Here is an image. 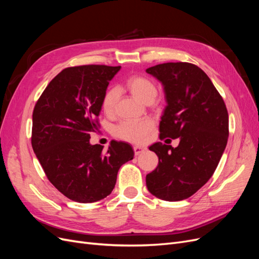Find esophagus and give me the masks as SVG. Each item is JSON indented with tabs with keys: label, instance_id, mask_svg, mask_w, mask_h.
I'll return each instance as SVG.
<instances>
[{
	"label": "esophagus",
	"instance_id": "34e87169",
	"mask_svg": "<svg viewBox=\"0 0 259 259\" xmlns=\"http://www.w3.org/2000/svg\"><path fill=\"white\" fill-rule=\"evenodd\" d=\"M147 150V149L145 147H142V146H135L134 147V153L135 155H139L140 153H143Z\"/></svg>",
	"mask_w": 259,
	"mask_h": 259
}]
</instances>
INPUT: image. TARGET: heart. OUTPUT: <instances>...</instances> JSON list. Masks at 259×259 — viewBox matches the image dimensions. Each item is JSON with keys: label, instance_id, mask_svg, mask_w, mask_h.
<instances>
[{"label": "heart", "instance_id": "obj_1", "mask_svg": "<svg viewBox=\"0 0 259 259\" xmlns=\"http://www.w3.org/2000/svg\"><path fill=\"white\" fill-rule=\"evenodd\" d=\"M126 89L139 101L144 104L152 103L158 95V89L155 84L148 77L142 75H132L125 82ZM119 99V90L115 88L109 89L103 97L101 107L106 114H112L115 110V106ZM151 121L138 122H123L115 127V136L123 140L132 143H140L152 130Z\"/></svg>", "mask_w": 259, "mask_h": 259}]
</instances>
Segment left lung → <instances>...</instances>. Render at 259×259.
<instances>
[{"label":"left lung","instance_id":"left-lung-1","mask_svg":"<svg viewBox=\"0 0 259 259\" xmlns=\"http://www.w3.org/2000/svg\"><path fill=\"white\" fill-rule=\"evenodd\" d=\"M146 72L163 85L166 106L160 138H179L174 148L154 143L149 150L158 167L146 176L149 192L164 201H182L204 186L221 161L229 136V117L222 96L206 73L189 62H166Z\"/></svg>","mask_w":259,"mask_h":259}]
</instances>
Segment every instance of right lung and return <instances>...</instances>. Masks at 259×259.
I'll return each mask as SVG.
<instances>
[{"label":"right lung","mask_w":259,"mask_h":259,"mask_svg":"<svg viewBox=\"0 0 259 259\" xmlns=\"http://www.w3.org/2000/svg\"><path fill=\"white\" fill-rule=\"evenodd\" d=\"M121 67L99 65L64 69L50 82L32 114L33 151L50 182L70 200L105 199L117 171L134 158L125 142L111 140L108 150L92 145L107 88Z\"/></svg>","instance_id":"1"}]
</instances>
